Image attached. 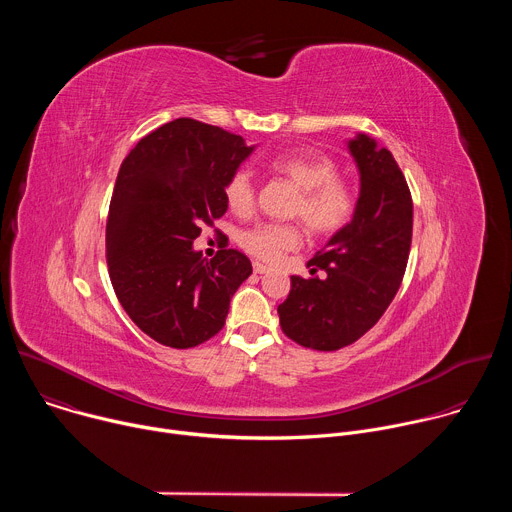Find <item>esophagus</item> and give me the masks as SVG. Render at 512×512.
Wrapping results in <instances>:
<instances>
[{
  "label": "esophagus",
  "instance_id": "1",
  "mask_svg": "<svg viewBox=\"0 0 512 512\" xmlns=\"http://www.w3.org/2000/svg\"><path fill=\"white\" fill-rule=\"evenodd\" d=\"M253 271H255V273H259V275H263V273H267V271H269V267H267V265H263V263H255V265H253Z\"/></svg>",
  "mask_w": 512,
  "mask_h": 512
}]
</instances>
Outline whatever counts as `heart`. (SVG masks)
Returning a JSON list of instances; mask_svg holds the SVG:
<instances>
[{
  "label": "heart",
  "instance_id": "b5f03b06",
  "mask_svg": "<svg viewBox=\"0 0 512 512\" xmlns=\"http://www.w3.org/2000/svg\"><path fill=\"white\" fill-rule=\"evenodd\" d=\"M267 168L298 188L289 214L302 218L310 233L332 235L350 223L356 192L328 154L312 148L287 150L271 156ZM223 196L231 212L247 216L255 206L253 176L243 168L233 170L225 180ZM300 245L302 231L296 223H263L241 235V247L265 263H277Z\"/></svg>",
  "mask_w": 512,
  "mask_h": 512
}]
</instances>
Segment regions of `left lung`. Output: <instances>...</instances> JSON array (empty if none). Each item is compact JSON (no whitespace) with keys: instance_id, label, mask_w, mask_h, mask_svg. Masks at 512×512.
<instances>
[{"instance_id":"1","label":"left lung","mask_w":512,"mask_h":512,"mask_svg":"<svg viewBox=\"0 0 512 512\" xmlns=\"http://www.w3.org/2000/svg\"><path fill=\"white\" fill-rule=\"evenodd\" d=\"M348 148L360 170L352 221L308 261L310 279L291 275L277 306L287 338L324 352L356 342L381 320L401 287L413 235V200L393 154L367 135Z\"/></svg>"}]
</instances>
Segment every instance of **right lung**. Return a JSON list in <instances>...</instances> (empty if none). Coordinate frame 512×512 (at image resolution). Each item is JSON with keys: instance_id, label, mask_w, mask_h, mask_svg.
<instances>
[{"instance_id": "obj_1", "label": "right lung", "mask_w": 512, "mask_h": 512, "mask_svg": "<svg viewBox=\"0 0 512 512\" xmlns=\"http://www.w3.org/2000/svg\"><path fill=\"white\" fill-rule=\"evenodd\" d=\"M253 152L245 139L196 119H174L137 141L123 160L107 216L115 296L141 332L192 348L225 326L251 261L227 245L206 261L192 249L227 212V176ZM218 233V231H216Z\"/></svg>"}]
</instances>
